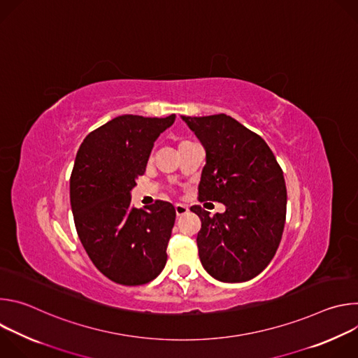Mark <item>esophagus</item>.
Instances as JSON below:
<instances>
[{
	"instance_id": "esophagus-1",
	"label": "esophagus",
	"mask_w": 358,
	"mask_h": 358,
	"mask_svg": "<svg viewBox=\"0 0 358 358\" xmlns=\"http://www.w3.org/2000/svg\"><path fill=\"white\" fill-rule=\"evenodd\" d=\"M188 213V207L184 206V203H176V214L177 217H181Z\"/></svg>"
}]
</instances>
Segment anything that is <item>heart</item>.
I'll list each match as a JSON object with an SVG mask.
<instances>
[{"instance_id":"1","label":"heart","mask_w":358,"mask_h":358,"mask_svg":"<svg viewBox=\"0 0 358 358\" xmlns=\"http://www.w3.org/2000/svg\"><path fill=\"white\" fill-rule=\"evenodd\" d=\"M184 143H185V141H184Z\"/></svg>"}]
</instances>
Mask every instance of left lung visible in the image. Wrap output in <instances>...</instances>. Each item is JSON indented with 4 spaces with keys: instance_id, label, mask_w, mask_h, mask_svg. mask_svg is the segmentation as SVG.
Listing matches in <instances>:
<instances>
[{
    "instance_id": "left-lung-1",
    "label": "left lung",
    "mask_w": 358,
    "mask_h": 358,
    "mask_svg": "<svg viewBox=\"0 0 358 358\" xmlns=\"http://www.w3.org/2000/svg\"><path fill=\"white\" fill-rule=\"evenodd\" d=\"M206 148L199 201H218L225 213L201 220L199 261L214 279L239 283L258 276L275 257L286 220L283 171L265 140L224 113L181 116Z\"/></svg>"
}]
</instances>
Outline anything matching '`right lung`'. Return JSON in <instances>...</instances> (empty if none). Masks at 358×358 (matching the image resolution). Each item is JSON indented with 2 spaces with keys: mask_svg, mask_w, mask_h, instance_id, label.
I'll return each instance as SVG.
<instances>
[{
  "mask_svg": "<svg viewBox=\"0 0 358 358\" xmlns=\"http://www.w3.org/2000/svg\"><path fill=\"white\" fill-rule=\"evenodd\" d=\"M176 120L123 115L89 133L71 176V207L79 239L93 265L110 280L137 286L156 279L167 262L176 210L156 201L131 207L159 136Z\"/></svg>",
  "mask_w": 358,
  "mask_h": 358,
  "instance_id": "right-lung-1",
  "label": "right lung"
}]
</instances>
